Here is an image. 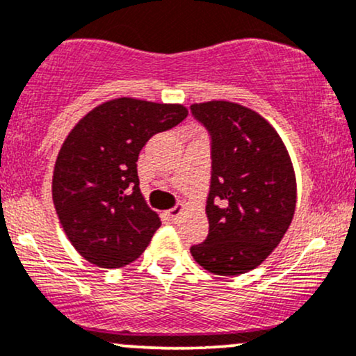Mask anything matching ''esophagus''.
Returning <instances> with one entry per match:
<instances>
[{
    "instance_id": "obj_1",
    "label": "esophagus",
    "mask_w": 356,
    "mask_h": 356,
    "mask_svg": "<svg viewBox=\"0 0 356 356\" xmlns=\"http://www.w3.org/2000/svg\"><path fill=\"white\" fill-rule=\"evenodd\" d=\"M182 209H184L182 205H175L174 209H170V211L165 212V217L170 222H177L179 217H181V213H182Z\"/></svg>"
}]
</instances>
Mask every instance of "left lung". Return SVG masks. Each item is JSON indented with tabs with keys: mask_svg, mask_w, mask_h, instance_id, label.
Wrapping results in <instances>:
<instances>
[{
	"mask_svg": "<svg viewBox=\"0 0 356 356\" xmlns=\"http://www.w3.org/2000/svg\"><path fill=\"white\" fill-rule=\"evenodd\" d=\"M191 111L212 137L209 235L191 254L211 273L241 275L259 267L292 224V161L270 122L245 106L209 101Z\"/></svg>",
	"mask_w": 356,
	"mask_h": 356,
	"instance_id": "1",
	"label": "left lung"
}]
</instances>
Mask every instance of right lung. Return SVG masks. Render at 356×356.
<instances>
[{
  "mask_svg": "<svg viewBox=\"0 0 356 356\" xmlns=\"http://www.w3.org/2000/svg\"><path fill=\"white\" fill-rule=\"evenodd\" d=\"M182 104L118 97L72 127L53 172V202L72 247L88 262L119 268L139 259L161 219L139 189L137 159L157 132L187 118Z\"/></svg>",
  "mask_w": 356,
  "mask_h": 356,
  "instance_id": "obj_1",
  "label": "right lung"
}]
</instances>
